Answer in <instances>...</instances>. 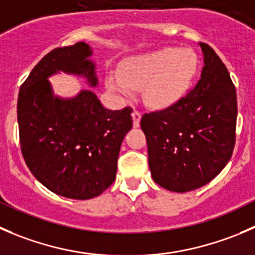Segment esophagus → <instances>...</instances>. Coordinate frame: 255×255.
Segmentation results:
<instances>
[{
  "mask_svg": "<svg viewBox=\"0 0 255 255\" xmlns=\"http://www.w3.org/2000/svg\"><path fill=\"white\" fill-rule=\"evenodd\" d=\"M132 120H133V127L137 128L139 127V122H140V113L138 111H133L132 113Z\"/></svg>",
  "mask_w": 255,
  "mask_h": 255,
  "instance_id": "obj_1",
  "label": "esophagus"
}]
</instances>
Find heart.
<instances>
[{
    "instance_id": "1",
    "label": "heart",
    "mask_w": 255,
    "mask_h": 255,
    "mask_svg": "<svg viewBox=\"0 0 255 255\" xmlns=\"http://www.w3.org/2000/svg\"><path fill=\"white\" fill-rule=\"evenodd\" d=\"M198 70L193 49L162 47L126 59L121 73L110 71L106 86L110 91L130 97L142 90L143 101L150 108H167L177 103L189 90Z\"/></svg>"
}]
</instances>
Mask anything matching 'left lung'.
Masks as SVG:
<instances>
[{
	"label": "left lung",
	"instance_id": "obj_1",
	"mask_svg": "<svg viewBox=\"0 0 255 255\" xmlns=\"http://www.w3.org/2000/svg\"><path fill=\"white\" fill-rule=\"evenodd\" d=\"M199 47L204 65L197 85L173 106L140 120L153 180L178 193L216 178L236 143V88L214 49L206 43Z\"/></svg>",
	"mask_w": 255,
	"mask_h": 255
}]
</instances>
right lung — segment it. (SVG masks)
I'll return each instance as SVG.
<instances>
[{
    "mask_svg": "<svg viewBox=\"0 0 255 255\" xmlns=\"http://www.w3.org/2000/svg\"><path fill=\"white\" fill-rule=\"evenodd\" d=\"M93 51L86 42L47 53L19 88V142L24 162L39 183L71 199L100 196L115 182L121 144L132 129V110L111 111L97 95L81 90L63 98L48 78L67 73L97 87Z\"/></svg>",
    "mask_w": 255,
    "mask_h": 255,
    "instance_id": "1",
    "label": "right lung"
}]
</instances>
